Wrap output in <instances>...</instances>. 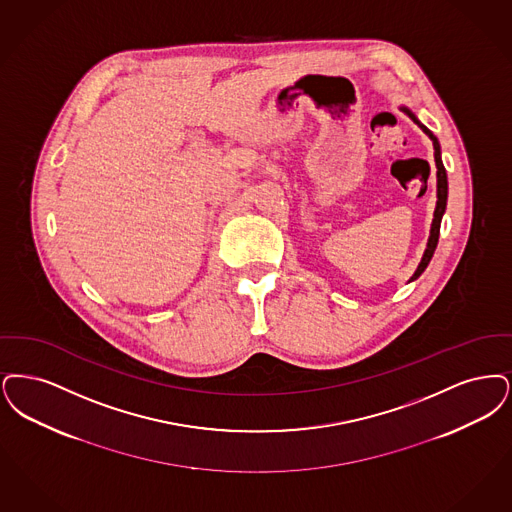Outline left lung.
Listing matches in <instances>:
<instances>
[{"label":"left lung","mask_w":512,"mask_h":512,"mask_svg":"<svg viewBox=\"0 0 512 512\" xmlns=\"http://www.w3.org/2000/svg\"><path fill=\"white\" fill-rule=\"evenodd\" d=\"M409 114V118L423 130L424 134L430 135V139H432V143H434V158H436V168H438V202H436V210H434V220H432V229H430V237H428V245H426V250H424L423 260H421V264L417 267V271L413 273V277H411V281L413 279H417L421 273H423L426 266H428V262L432 260V256H434V250H436V246H438V237H440V223H442V216H444L445 212V204H447V174H445L444 162H442V153H440V143H438V139H436V135L432 134L426 126H423L413 114L409 111H405Z\"/></svg>","instance_id":"1"}]
</instances>
